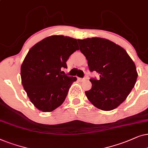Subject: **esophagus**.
<instances>
[{
	"mask_svg": "<svg viewBox=\"0 0 148 148\" xmlns=\"http://www.w3.org/2000/svg\"><path fill=\"white\" fill-rule=\"evenodd\" d=\"M86 80V78H78V80L80 82H83Z\"/></svg>",
	"mask_w": 148,
	"mask_h": 148,
	"instance_id": "1",
	"label": "esophagus"
}]
</instances>
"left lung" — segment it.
Returning <instances> with one entry per match:
<instances>
[{
    "label": "left lung",
    "instance_id": "obj_1",
    "mask_svg": "<svg viewBox=\"0 0 148 148\" xmlns=\"http://www.w3.org/2000/svg\"><path fill=\"white\" fill-rule=\"evenodd\" d=\"M78 41L90 71L99 74V80L90 79L92 87L85 91L86 96L98 109H115L135 86L138 76L135 63L123 47L108 39L93 37Z\"/></svg>",
    "mask_w": 148,
    "mask_h": 148
}]
</instances>
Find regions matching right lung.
<instances>
[{
	"label": "right lung",
	"mask_w": 148,
	"mask_h": 148,
	"mask_svg": "<svg viewBox=\"0 0 148 148\" xmlns=\"http://www.w3.org/2000/svg\"><path fill=\"white\" fill-rule=\"evenodd\" d=\"M78 49L76 39L63 35L47 37L29 49L21 66V83L37 109L51 112L64 103L77 78L62 74V69Z\"/></svg>",
	"instance_id": "right-lung-1"
}]
</instances>
